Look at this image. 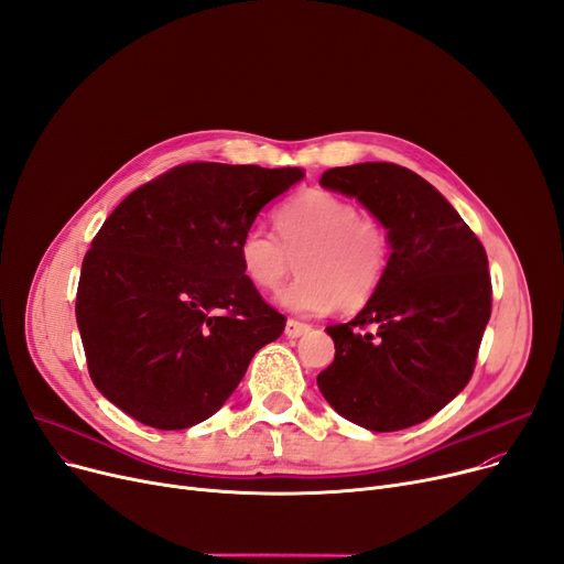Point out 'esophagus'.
<instances>
[{"label":"esophagus","mask_w":564,"mask_h":564,"mask_svg":"<svg viewBox=\"0 0 564 564\" xmlns=\"http://www.w3.org/2000/svg\"><path fill=\"white\" fill-rule=\"evenodd\" d=\"M311 327L304 322H297V319H288L285 322V336L288 338H300L302 334H306Z\"/></svg>","instance_id":"34e87169"}]
</instances>
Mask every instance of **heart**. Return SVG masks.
<instances>
[{
    "mask_svg": "<svg viewBox=\"0 0 564 564\" xmlns=\"http://www.w3.org/2000/svg\"><path fill=\"white\" fill-rule=\"evenodd\" d=\"M276 230L279 237L262 226L247 228L237 256L245 279L262 292L276 290L297 258L300 279L279 292V304L292 313L359 311L387 276L389 232L338 194L308 189L294 196L276 213Z\"/></svg>",
    "mask_w": 564,
    "mask_h": 564,
    "instance_id": "obj_1",
    "label": "heart"
}]
</instances>
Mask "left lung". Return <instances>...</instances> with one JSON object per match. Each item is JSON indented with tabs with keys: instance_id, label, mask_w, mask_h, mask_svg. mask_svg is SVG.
<instances>
[{
	"instance_id": "1",
	"label": "left lung",
	"mask_w": 564,
	"mask_h": 564,
	"mask_svg": "<svg viewBox=\"0 0 564 564\" xmlns=\"http://www.w3.org/2000/svg\"><path fill=\"white\" fill-rule=\"evenodd\" d=\"M324 189L357 198L391 240L375 297L327 327L334 364L317 389L343 419L370 432L419 425L473 375L491 315L485 247L425 177L389 162L324 171Z\"/></svg>"
}]
</instances>
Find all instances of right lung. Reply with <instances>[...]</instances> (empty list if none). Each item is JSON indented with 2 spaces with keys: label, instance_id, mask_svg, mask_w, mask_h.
<instances>
[{
  "label": "right lung",
  "instance_id": "1",
  "mask_svg": "<svg viewBox=\"0 0 564 564\" xmlns=\"http://www.w3.org/2000/svg\"><path fill=\"white\" fill-rule=\"evenodd\" d=\"M304 169L194 162L134 189L84 256L77 327L96 389L134 421L185 430L221 409L285 317L237 247Z\"/></svg>",
  "mask_w": 564,
  "mask_h": 564
}]
</instances>
